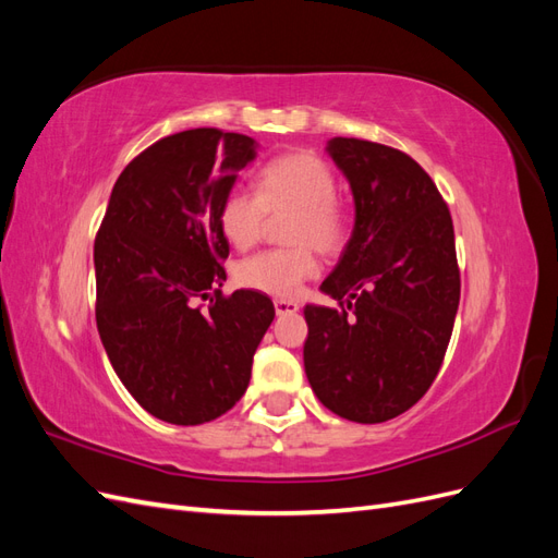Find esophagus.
<instances>
[{
    "mask_svg": "<svg viewBox=\"0 0 558 558\" xmlns=\"http://www.w3.org/2000/svg\"><path fill=\"white\" fill-rule=\"evenodd\" d=\"M300 310L298 302L293 300H275V312L277 316H286V314H295Z\"/></svg>",
    "mask_w": 558,
    "mask_h": 558,
    "instance_id": "1",
    "label": "esophagus"
}]
</instances>
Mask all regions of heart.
I'll list each match as a JSON object with an SVG mask.
<instances>
[{"mask_svg":"<svg viewBox=\"0 0 558 558\" xmlns=\"http://www.w3.org/2000/svg\"><path fill=\"white\" fill-rule=\"evenodd\" d=\"M337 179L330 167L312 150H293L269 160L256 177V195L230 191L216 221L218 230L234 248L258 244L267 228V216H293L286 240L295 248L263 251L238 267V281L269 295H295L302 281L316 275L320 253H337L349 238V218L335 199Z\"/></svg>","mask_w":558,"mask_h":558,"instance_id":"obj_1","label":"heart"}]
</instances>
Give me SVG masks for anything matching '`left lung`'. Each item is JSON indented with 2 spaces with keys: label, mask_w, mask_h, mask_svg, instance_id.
<instances>
[{
  "label": "left lung",
  "mask_w": 558,
  "mask_h": 558,
  "mask_svg": "<svg viewBox=\"0 0 558 558\" xmlns=\"http://www.w3.org/2000/svg\"><path fill=\"white\" fill-rule=\"evenodd\" d=\"M326 154L349 181L353 230L320 283L342 310L305 307V373L330 412L381 424L442 365L461 300L453 223L433 179L400 150L332 137Z\"/></svg>",
  "instance_id": "8db88e82"
}]
</instances>
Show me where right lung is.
<instances>
[{
	"mask_svg": "<svg viewBox=\"0 0 558 558\" xmlns=\"http://www.w3.org/2000/svg\"><path fill=\"white\" fill-rule=\"evenodd\" d=\"M256 156L246 134H170L118 177L97 232L99 340L128 393L167 424L197 426L232 410L275 318L258 291L221 295L230 244L216 214Z\"/></svg>",
	"mask_w": 558,
	"mask_h": 558,
	"instance_id": "1",
	"label": "right lung"
}]
</instances>
